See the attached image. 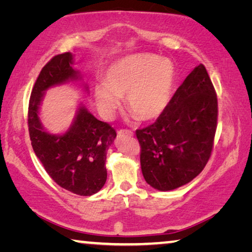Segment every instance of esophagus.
<instances>
[{
  "mask_svg": "<svg viewBox=\"0 0 252 252\" xmlns=\"http://www.w3.org/2000/svg\"><path fill=\"white\" fill-rule=\"evenodd\" d=\"M118 135L119 136H133L134 133L128 129H121L118 130Z\"/></svg>",
  "mask_w": 252,
  "mask_h": 252,
  "instance_id": "obj_1",
  "label": "esophagus"
}]
</instances>
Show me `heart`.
Returning <instances> with one entry per match:
<instances>
[{
    "instance_id": "heart-1",
    "label": "heart",
    "mask_w": 252,
    "mask_h": 252,
    "mask_svg": "<svg viewBox=\"0 0 252 252\" xmlns=\"http://www.w3.org/2000/svg\"><path fill=\"white\" fill-rule=\"evenodd\" d=\"M177 82L173 62L154 54H131L106 69L103 83L92 90L96 109L111 121L121 108L122 96L133 117L149 122L164 113L171 101Z\"/></svg>"
}]
</instances>
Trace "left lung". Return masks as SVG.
<instances>
[{
	"label": "left lung",
	"instance_id": "8db88e82",
	"mask_svg": "<svg viewBox=\"0 0 252 252\" xmlns=\"http://www.w3.org/2000/svg\"><path fill=\"white\" fill-rule=\"evenodd\" d=\"M218 126V96L203 64L177 89L164 113L136 130L146 183L160 191L181 187L203 171Z\"/></svg>",
	"mask_w": 252,
	"mask_h": 252
}]
</instances>
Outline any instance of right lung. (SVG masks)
Masks as SVG:
<instances>
[{"mask_svg":"<svg viewBox=\"0 0 252 252\" xmlns=\"http://www.w3.org/2000/svg\"><path fill=\"white\" fill-rule=\"evenodd\" d=\"M73 64L72 54L64 53L54 56L42 67L29 100V135L34 154L57 185L76 195L91 196L106 184L104 162L117 135L116 130L96 119L82 104L72 125L62 135L48 133L39 119V106L46 90L82 79Z\"/></svg>","mask_w":252,"mask_h":252,"instance_id":"obj_1","label":"right lung"}]
</instances>
